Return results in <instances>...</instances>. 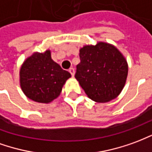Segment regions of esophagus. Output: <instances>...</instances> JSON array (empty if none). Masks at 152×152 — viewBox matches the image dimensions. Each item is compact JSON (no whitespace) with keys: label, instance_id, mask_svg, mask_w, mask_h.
Returning a JSON list of instances; mask_svg holds the SVG:
<instances>
[{"label":"esophagus","instance_id":"1","mask_svg":"<svg viewBox=\"0 0 152 152\" xmlns=\"http://www.w3.org/2000/svg\"><path fill=\"white\" fill-rule=\"evenodd\" d=\"M69 72L70 73V74L72 75V77H74V68H70V69H69Z\"/></svg>","mask_w":152,"mask_h":152}]
</instances>
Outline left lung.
<instances>
[{"mask_svg": "<svg viewBox=\"0 0 152 152\" xmlns=\"http://www.w3.org/2000/svg\"><path fill=\"white\" fill-rule=\"evenodd\" d=\"M75 78L90 99L108 102L118 96L125 84L128 64L112 45L99 42L80 49Z\"/></svg>", "mask_w": 152, "mask_h": 152, "instance_id": "1", "label": "left lung"}]
</instances>
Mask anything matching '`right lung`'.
<instances>
[{"instance_id":"add662e5","label":"right lung","mask_w":152,"mask_h":152,"mask_svg":"<svg viewBox=\"0 0 152 152\" xmlns=\"http://www.w3.org/2000/svg\"><path fill=\"white\" fill-rule=\"evenodd\" d=\"M71 74L51 60L50 50L34 53L20 69V86L25 95L40 103H49L61 94Z\"/></svg>"}]
</instances>
